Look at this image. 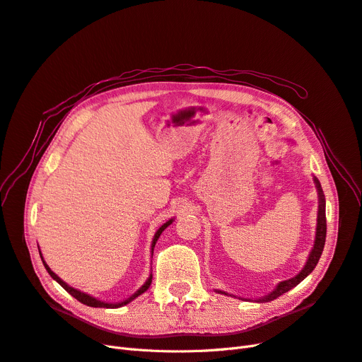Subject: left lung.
<instances>
[{
	"mask_svg": "<svg viewBox=\"0 0 362 362\" xmlns=\"http://www.w3.org/2000/svg\"><path fill=\"white\" fill-rule=\"evenodd\" d=\"M313 182H315V187H316V192H317V218H316V233H315V242H313V248L308 257V262L306 264L303 266V269L296 274L294 278L291 279H286V281H282L276 285V288L272 293H269L267 296L264 297H259L257 298L255 301L258 303H267V301H272L274 298H278L279 296L288 293L290 290H293L294 286H297L303 279H305L306 276H309V274L313 272V269L316 267L317 262H320L321 258V254L324 251V245H325V236H327V218H325V196H324V192H322V187H321V182L320 180H317L316 177H313ZM216 293L220 294H224V296H228L227 293L221 291V290H216ZM235 297V296H233ZM240 298V297H239ZM243 300V298H242ZM247 300V298H245Z\"/></svg>",
	"mask_w": 362,
	"mask_h": 362,
	"instance_id": "left-lung-1",
	"label": "left lung"
}]
</instances>
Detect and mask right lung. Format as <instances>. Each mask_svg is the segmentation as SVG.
Listing matches in <instances>:
<instances>
[{"label":"right lung","mask_w":362,"mask_h":362,"mask_svg":"<svg viewBox=\"0 0 362 362\" xmlns=\"http://www.w3.org/2000/svg\"><path fill=\"white\" fill-rule=\"evenodd\" d=\"M172 221H173V218H170L169 221H166L160 228H158L157 231H156V235H154V238H153V242H151V257H153V250H154V247H156V242H157V239L160 238V235H162V231L168 227V226H170L172 224ZM40 250V248H38ZM40 255H41V252H40ZM41 259H42V255H41ZM42 264H45V267H46V270L49 272V274L50 276L59 284L65 291H68L72 297L74 298H77L80 303H83V305H86V306H90V308H107V309H114V308H122V306H124V305H127V303H131L132 300H135L138 296H141L142 293H146L148 288H150V285H151V279H153V274L150 273V276H148V279L146 281V284H144L139 290H136L131 297L129 298H126V300H123V301H119V303H107V301H103V300H99V298H96V297H92V296H89V294H86V293H83V291H80V290H76V288H72V286H69L66 282H64L59 276H57V274L54 273V272H52V269L47 266V263L45 262V259H42Z\"/></svg>","instance_id":"add662e5"}]
</instances>
